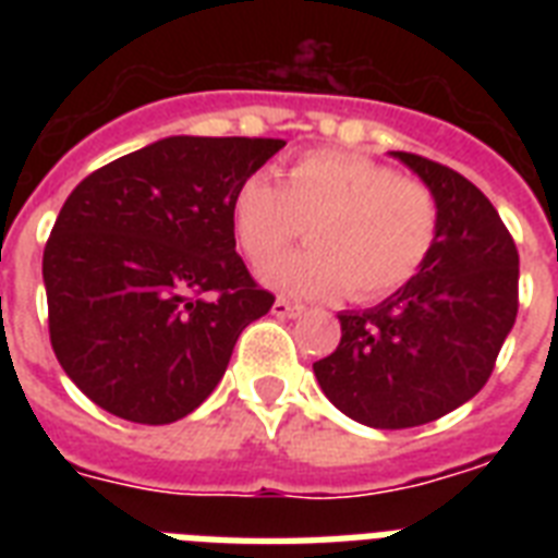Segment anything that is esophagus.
<instances>
[{
    "instance_id": "esophagus-1",
    "label": "esophagus",
    "mask_w": 558,
    "mask_h": 558,
    "mask_svg": "<svg viewBox=\"0 0 558 558\" xmlns=\"http://www.w3.org/2000/svg\"><path fill=\"white\" fill-rule=\"evenodd\" d=\"M271 313L280 315V318H295V315L304 313V306L295 304V301H289V298H278V301L271 304Z\"/></svg>"
}]
</instances>
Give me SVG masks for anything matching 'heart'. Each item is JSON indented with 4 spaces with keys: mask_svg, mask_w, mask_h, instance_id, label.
<instances>
[{
    "mask_svg": "<svg viewBox=\"0 0 558 558\" xmlns=\"http://www.w3.org/2000/svg\"><path fill=\"white\" fill-rule=\"evenodd\" d=\"M245 260L263 269L304 230V253L266 269L271 287L301 298L381 301L423 271L440 234L437 196L414 177L353 153L315 150L289 165L283 185L266 173L240 182L231 202Z\"/></svg>",
    "mask_w": 558,
    "mask_h": 558,
    "instance_id": "b5f03b06",
    "label": "heart"
}]
</instances>
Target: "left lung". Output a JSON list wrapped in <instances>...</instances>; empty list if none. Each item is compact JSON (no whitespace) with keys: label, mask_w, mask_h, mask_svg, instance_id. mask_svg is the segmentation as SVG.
<instances>
[{"label":"left lung","mask_w":558,"mask_h":558,"mask_svg":"<svg viewBox=\"0 0 558 558\" xmlns=\"http://www.w3.org/2000/svg\"><path fill=\"white\" fill-rule=\"evenodd\" d=\"M393 156L437 196L434 252L381 304L341 313L339 348L313 365L332 405L371 428H414L469 402L519 315V248L493 202L440 161Z\"/></svg>","instance_id":"1"}]
</instances>
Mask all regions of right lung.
<instances>
[{"label":"right lung","mask_w":558,"mask_h":558,"mask_svg":"<svg viewBox=\"0 0 558 558\" xmlns=\"http://www.w3.org/2000/svg\"><path fill=\"white\" fill-rule=\"evenodd\" d=\"M283 144L170 135L69 193L43 252L48 336L95 405L165 425L217 388L275 304L234 252L231 202Z\"/></svg>","instance_id":"1"}]
</instances>
